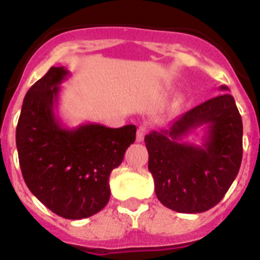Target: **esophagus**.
I'll return each mask as SVG.
<instances>
[{"label":"esophagus","mask_w":260,"mask_h":260,"mask_svg":"<svg viewBox=\"0 0 260 260\" xmlns=\"http://www.w3.org/2000/svg\"><path fill=\"white\" fill-rule=\"evenodd\" d=\"M146 133H147L146 126H140L138 130H137V141H138V142H142L145 136H146Z\"/></svg>","instance_id":"1"}]
</instances>
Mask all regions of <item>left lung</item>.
<instances>
[{
  "mask_svg": "<svg viewBox=\"0 0 260 260\" xmlns=\"http://www.w3.org/2000/svg\"><path fill=\"white\" fill-rule=\"evenodd\" d=\"M199 127L205 128L201 145L183 141ZM145 143L157 199L176 212H205L223 199L242 164L243 123L235 99L227 92L212 98L168 128L149 133Z\"/></svg>",
  "mask_w": 260,
  "mask_h": 260,
  "instance_id": "obj_1",
  "label": "left lung"
}]
</instances>
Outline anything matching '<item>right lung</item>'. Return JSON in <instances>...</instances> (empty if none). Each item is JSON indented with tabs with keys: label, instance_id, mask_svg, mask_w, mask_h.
Returning a JSON list of instances; mask_svg holds the SVG:
<instances>
[{
	"label": "right lung",
	"instance_id": "1",
	"mask_svg": "<svg viewBox=\"0 0 260 260\" xmlns=\"http://www.w3.org/2000/svg\"><path fill=\"white\" fill-rule=\"evenodd\" d=\"M66 67H51L22 102L16 145L29 190L53 213L79 220L105 208L110 174L136 141L137 127L111 128L99 123L66 127L56 115Z\"/></svg>",
	"mask_w": 260,
	"mask_h": 260
}]
</instances>
